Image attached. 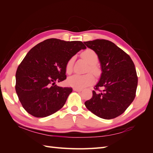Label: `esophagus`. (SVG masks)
<instances>
[{
    "label": "esophagus",
    "instance_id": "esophagus-1",
    "mask_svg": "<svg viewBox=\"0 0 153 153\" xmlns=\"http://www.w3.org/2000/svg\"><path fill=\"white\" fill-rule=\"evenodd\" d=\"M73 90L75 91H76V92H80L82 91V89H79V88H76V87H74Z\"/></svg>",
    "mask_w": 153,
    "mask_h": 153
}]
</instances>
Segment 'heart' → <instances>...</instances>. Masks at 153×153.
I'll return each mask as SVG.
<instances>
[{"label": "heart", "instance_id": "1", "mask_svg": "<svg viewBox=\"0 0 153 153\" xmlns=\"http://www.w3.org/2000/svg\"><path fill=\"white\" fill-rule=\"evenodd\" d=\"M81 56L85 60L88 64H90L89 70L94 75H98L100 69L95 64L98 61V56L94 51L91 49H87L81 53ZM73 62L74 57H71L66 62V71L68 74H70L73 71ZM94 81V76L91 73H88L84 75H74L68 78L67 83L71 87L82 89L92 84Z\"/></svg>", "mask_w": 153, "mask_h": 153}]
</instances>
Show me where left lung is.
Returning a JSON list of instances; mask_svg holds the SVG:
<instances>
[{"instance_id": "8db88e82", "label": "left lung", "mask_w": 153, "mask_h": 153, "mask_svg": "<svg viewBox=\"0 0 153 153\" xmlns=\"http://www.w3.org/2000/svg\"><path fill=\"white\" fill-rule=\"evenodd\" d=\"M84 43L98 55L102 71L95 91H92V97L85 105L100 118L117 117L135 99L138 84L135 64L126 52L108 40ZM100 87L104 90L100 91Z\"/></svg>"}]
</instances>
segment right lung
Returning <instances> with one entry per match:
<instances>
[{
    "instance_id": "add662e5",
    "label": "right lung",
    "mask_w": 153,
    "mask_h": 153,
    "mask_svg": "<svg viewBox=\"0 0 153 153\" xmlns=\"http://www.w3.org/2000/svg\"><path fill=\"white\" fill-rule=\"evenodd\" d=\"M85 48L82 41L51 38L30 49L16 73V92L27 112L45 117L62 107L72 88L59 87L55 82L66 79V62Z\"/></svg>"
}]
</instances>
